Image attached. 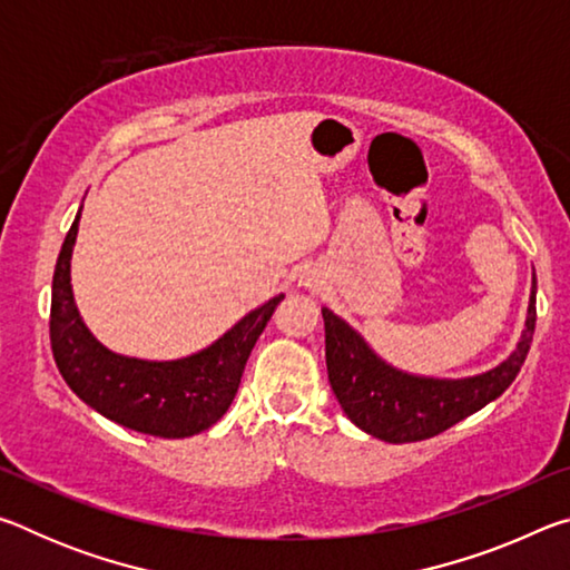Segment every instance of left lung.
Masks as SVG:
<instances>
[{
	"label": "left lung",
	"mask_w": 570,
	"mask_h": 570,
	"mask_svg": "<svg viewBox=\"0 0 570 570\" xmlns=\"http://www.w3.org/2000/svg\"><path fill=\"white\" fill-rule=\"evenodd\" d=\"M326 370L332 390L356 428L392 445L420 442L450 430L500 397L523 366L535 332V278L518 350L495 370L468 380L414 377L382 362L350 324L322 308Z\"/></svg>",
	"instance_id": "obj_1"
}]
</instances>
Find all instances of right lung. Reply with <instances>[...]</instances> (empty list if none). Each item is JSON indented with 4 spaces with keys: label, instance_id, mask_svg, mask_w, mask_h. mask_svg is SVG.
Instances as JSON below:
<instances>
[{
    "label": "right lung",
    "instance_id": "add662e5",
    "mask_svg": "<svg viewBox=\"0 0 570 570\" xmlns=\"http://www.w3.org/2000/svg\"><path fill=\"white\" fill-rule=\"evenodd\" d=\"M77 224L80 214L57 258L50 308L52 354L67 387L102 417L142 435L178 440L208 430L234 402L248 354L284 294L246 314L208 350L183 360L146 362L115 354L95 340L77 314L70 284Z\"/></svg>",
    "mask_w": 570,
    "mask_h": 570
}]
</instances>
